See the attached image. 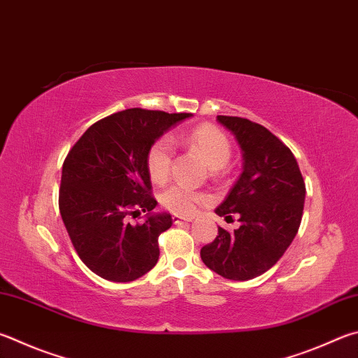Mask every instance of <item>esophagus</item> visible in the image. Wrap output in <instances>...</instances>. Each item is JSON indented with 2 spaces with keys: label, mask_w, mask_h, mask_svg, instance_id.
<instances>
[{
  "label": "esophagus",
  "mask_w": 358,
  "mask_h": 358,
  "mask_svg": "<svg viewBox=\"0 0 358 358\" xmlns=\"http://www.w3.org/2000/svg\"><path fill=\"white\" fill-rule=\"evenodd\" d=\"M172 220L175 225H181V224H187L192 222V217H180V216H172Z\"/></svg>",
  "instance_id": "34e87169"
}]
</instances>
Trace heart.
Wrapping results in <instances>:
<instances>
[{"label": "heart", "mask_w": 358, "mask_h": 358, "mask_svg": "<svg viewBox=\"0 0 358 358\" xmlns=\"http://www.w3.org/2000/svg\"><path fill=\"white\" fill-rule=\"evenodd\" d=\"M185 144L197 152L213 171L224 167L231 157V145L227 136L211 125H200L183 136ZM173 142L169 136L157 139L147 152V171L155 183H164L172 167ZM161 205L175 214H192L206 197L189 187L173 185L161 194Z\"/></svg>", "instance_id": "heart-1"}]
</instances>
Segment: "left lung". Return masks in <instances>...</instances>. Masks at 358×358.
Instances as JSON below:
<instances>
[{"label": "left lung", "mask_w": 358, "mask_h": 358, "mask_svg": "<svg viewBox=\"0 0 358 358\" xmlns=\"http://www.w3.org/2000/svg\"><path fill=\"white\" fill-rule=\"evenodd\" d=\"M243 152V172L214 213L239 229L217 227L213 243L201 247L208 268L229 280H250L271 269L294 239L305 201V183L294 155L269 129L241 117L217 115Z\"/></svg>", "instance_id": "left-lung-1"}]
</instances>
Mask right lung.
Wrapping results in <instances>:
<instances>
[{
    "label": "right lung",
    "instance_id": "1",
    "mask_svg": "<svg viewBox=\"0 0 358 358\" xmlns=\"http://www.w3.org/2000/svg\"><path fill=\"white\" fill-rule=\"evenodd\" d=\"M192 114L133 108L87 128L62 166L59 211L75 250L109 282H133L159 258L158 236L171 229L167 213H153L147 152L167 129ZM147 212L144 224L129 215Z\"/></svg>",
    "mask_w": 358,
    "mask_h": 358
}]
</instances>
